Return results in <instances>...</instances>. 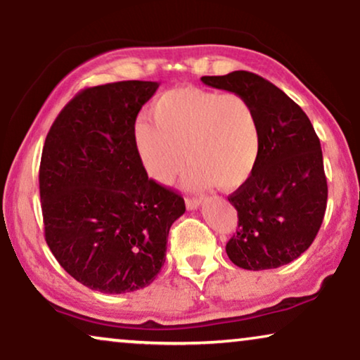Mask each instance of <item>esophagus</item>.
Wrapping results in <instances>:
<instances>
[{
    "instance_id": "obj_1",
    "label": "esophagus",
    "mask_w": 360,
    "mask_h": 360,
    "mask_svg": "<svg viewBox=\"0 0 360 360\" xmlns=\"http://www.w3.org/2000/svg\"><path fill=\"white\" fill-rule=\"evenodd\" d=\"M185 205L188 210H196L201 205V200L198 198H185Z\"/></svg>"
}]
</instances>
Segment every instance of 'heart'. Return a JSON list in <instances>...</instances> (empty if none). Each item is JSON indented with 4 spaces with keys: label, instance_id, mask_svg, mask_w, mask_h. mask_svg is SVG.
Returning a JSON list of instances; mask_svg holds the SVG:
<instances>
[{
    "label": "heart",
    "instance_id": "1",
    "mask_svg": "<svg viewBox=\"0 0 360 360\" xmlns=\"http://www.w3.org/2000/svg\"><path fill=\"white\" fill-rule=\"evenodd\" d=\"M139 121L134 146L142 169L159 185H169L185 162L190 188L216 185L236 190L252 176L260 155V129L254 108L236 93L196 86L165 91Z\"/></svg>",
    "mask_w": 360,
    "mask_h": 360
}]
</instances>
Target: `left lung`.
Here are the masks:
<instances>
[{
  "instance_id": "8db88e82",
  "label": "left lung",
  "mask_w": 360,
  "mask_h": 360,
  "mask_svg": "<svg viewBox=\"0 0 360 360\" xmlns=\"http://www.w3.org/2000/svg\"><path fill=\"white\" fill-rule=\"evenodd\" d=\"M201 82L245 98L260 129L257 167L228 196L239 221L226 254L245 270L290 264L311 245L326 211L323 152L311 121L292 98L255 73L236 70Z\"/></svg>"
}]
</instances>
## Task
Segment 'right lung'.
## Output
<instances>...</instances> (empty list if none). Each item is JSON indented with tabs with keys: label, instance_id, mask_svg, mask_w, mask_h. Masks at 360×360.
<instances>
[{
	"label": "right lung",
	"instance_id": "right-lung-1",
	"mask_svg": "<svg viewBox=\"0 0 360 360\" xmlns=\"http://www.w3.org/2000/svg\"><path fill=\"white\" fill-rule=\"evenodd\" d=\"M159 83L127 80L85 88L67 103L42 149L46 240L77 282L127 293L154 282L181 195L150 180L134 146L141 108Z\"/></svg>",
	"mask_w": 360,
	"mask_h": 360
}]
</instances>
